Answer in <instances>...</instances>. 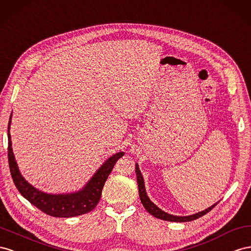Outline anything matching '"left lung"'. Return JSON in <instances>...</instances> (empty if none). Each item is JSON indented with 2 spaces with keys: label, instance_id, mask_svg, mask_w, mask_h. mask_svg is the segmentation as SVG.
<instances>
[{
  "label": "left lung",
  "instance_id": "obj_1",
  "mask_svg": "<svg viewBox=\"0 0 251 251\" xmlns=\"http://www.w3.org/2000/svg\"><path fill=\"white\" fill-rule=\"evenodd\" d=\"M135 173H137V180H138V186H139V195H140V199L141 202L143 204V206L145 207V209L151 214V216L161 219L164 221H170V222H190L193 220H197L199 218H201L204 214H206L207 212H209L214 206L217 204L212 205L209 208H207L201 212H198L196 214H192V216H187V217H177V216H173V214H169L164 212L163 210H161L159 207L155 206L151 201H150L149 198L147 197V193L145 190V185H144V178L142 176V174L140 171V168L138 166V164H135Z\"/></svg>",
  "mask_w": 251,
  "mask_h": 251
}]
</instances>
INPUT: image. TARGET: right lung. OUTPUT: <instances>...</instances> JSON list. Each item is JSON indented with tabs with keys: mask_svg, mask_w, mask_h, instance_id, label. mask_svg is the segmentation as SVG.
I'll return each instance as SVG.
<instances>
[{
	"mask_svg": "<svg viewBox=\"0 0 251 251\" xmlns=\"http://www.w3.org/2000/svg\"><path fill=\"white\" fill-rule=\"evenodd\" d=\"M10 122L11 116L8 123V163L13 183L21 195L41 211L55 218L76 217L95 209L101 199L102 189L107 177L112 171L114 164L124 155V152H118L110 156L82 190L67 195H48L35 189L21 176L11 148Z\"/></svg>",
	"mask_w": 251,
	"mask_h": 251,
	"instance_id": "obj_1",
	"label": "right lung"
}]
</instances>
